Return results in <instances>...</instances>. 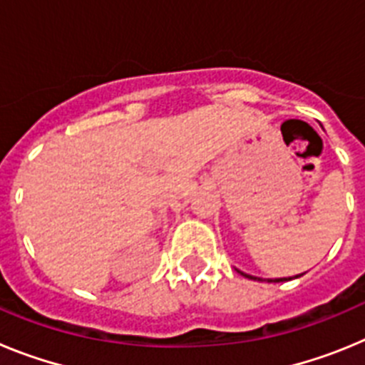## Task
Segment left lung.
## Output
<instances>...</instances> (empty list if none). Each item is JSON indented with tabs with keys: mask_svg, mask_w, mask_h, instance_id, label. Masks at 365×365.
Returning <instances> with one entry per match:
<instances>
[{
	"mask_svg": "<svg viewBox=\"0 0 365 365\" xmlns=\"http://www.w3.org/2000/svg\"><path fill=\"white\" fill-rule=\"evenodd\" d=\"M240 274H241V276H245V278H248V279H259V278H254V276H248V274L241 272V270H240ZM299 276H302V274H299ZM299 276H294V278H299ZM289 279H292V278H276V279H267V282H269V283H279V282H289ZM259 282H263V279H259Z\"/></svg>",
	"mask_w": 365,
	"mask_h": 365,
	"instance_id": "obj_1",
	"label": "left lung"
}]
</instances>
